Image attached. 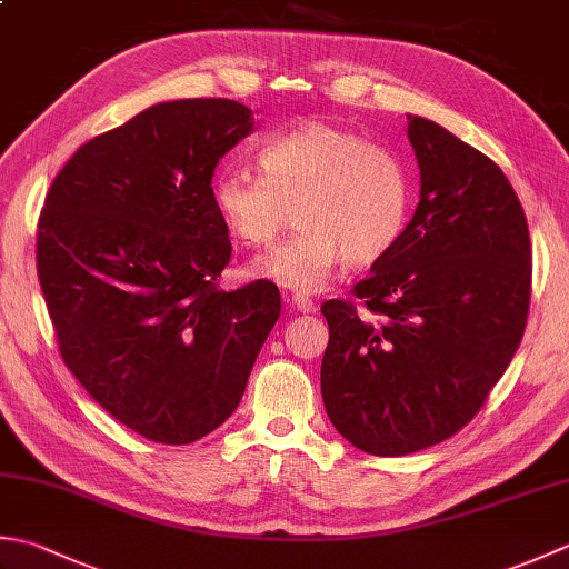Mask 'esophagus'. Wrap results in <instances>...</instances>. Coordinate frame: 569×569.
Masks as SVG:
<instances>
[{"instance_id":"34e87169","label":"esophagus","mask_w":569,"mask_h":569,"mask_svg":"<svg viewBox=\"0 0 569 569\" xmlns=\"http://www.w3.org/2000/svg\"><path fill=\"white\" fill-rule=\"evenodd\" d=\"M291 306H293L298 312H316V303H312V300H310L308 296H300V293H296V296L291 298Z\"/></svg>"}]
</instances>
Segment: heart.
<instances>
[{"instance_id":"heart-1","label":"heart","mask_w":569,"mask_h":569,"mask_svg":"<svg viewBox=\"0 0 569 569\" xmlns=\"http://www.w3.org/2000/svg\"><path fill=\"white\" fill-rule=\"evenodd\" d=\"M260 173L227 166L212 198L227 229L249 247L273 241L291 222L296 237L269 249L249 273L300 293L320 291L337 266L386 257L408 220V180L393 156L357 131L328 122L298 124L259 147Z\"/></svg>"}]
</instances>
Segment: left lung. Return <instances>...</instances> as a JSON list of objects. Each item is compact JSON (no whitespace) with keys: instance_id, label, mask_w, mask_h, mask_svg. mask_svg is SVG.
Here are the masks:
<instances>
[{"instance_id":"obj_1","label":"left lung","mask_w":569,"mask_h":569,"mask_svg":"<svg viewBox=\"0 0 569 569\" xmlns=\"http://www.w3.org/2000/svg\"><path fill=\"white\" fill-rule=\"evenodd\" d=\"M420 200L355 286L369 313L322 303L328 418L361 452L401 457L477 416L511 365L530 303V237L509 178L445 127L408 114Z\"/></svg>"}]
</instances>
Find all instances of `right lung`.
I'll return each mask as SVG.
<instances>
[{"instance_id": "right-lung-1", "label": "right lung", "mask_w": 569, "mask_h": 569, "mask_svg": "<svg viewBox=\"0 0 569 569\" xmlns=\"http://www.w3.org/2000/svg\"><path fill=\"white\" fill-rule=\"evenodd\" d=\"M251 131L234 100L153 104L82 143L43 202L36 266L60 357L153 442L220 428L281 316L271 281L217 286L232 244L212 176Z\"/></svg>"}]
</instances>
